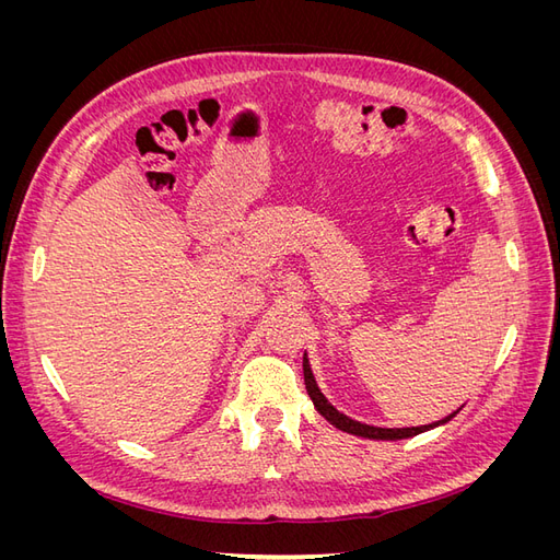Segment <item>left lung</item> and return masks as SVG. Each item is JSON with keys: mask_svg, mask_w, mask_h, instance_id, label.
<instances>
[{"mask_svg": "<svg viewBox=\"0 0 560 560\" xmlns=\"http://www.w3.org/2000/svg\"><path fill=\"white\" fill-rule=\"evenodd\" d=\"M303 378H306V389H308V395H311V399H313V404H315V409H317L322 416H325L334 428L343 430V432H350V434L364 436V439H389V442H393V439L416 436V434H420V432H425V430L439 425V422H448V420L457 413V411H455V413H451L448 418L434 422V425H422V428H395V430H387V428L364 425V422H358V420H352V418H348V416H343V413H338V411L334 409V406L325 399V395L319 393V387H317V383H315V378H313V371H311V364H308V360H306V354H303Z\"/></svg>", "mask_w": 560, "mask_h": 560, "instance_id": "left-lung-1", "label": "left lung"}]
</instances>
